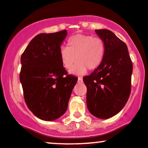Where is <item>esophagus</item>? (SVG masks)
I'll use <instances>...</instances> for the list:
<instances>
[{
	"label": "esophagus",
	"instance_id": "1",
	"mask_svg": "<svg viewBox=\"0 0 148 148\" xmlns=\"http://www.w3.org/2000/svg\"><path fill=\"white\" fill-rule=\"evenodd\" d=\"M78 83H83V79L81 77H79L78 79Z\"/></svg>",
	"mask_w": 148,
	"mask_h": 148
}]
</instances>
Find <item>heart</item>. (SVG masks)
Here are the masks:
<instances>
[{"mask_svg": "<svg viewBox=\"0 0 148 148\" xmlns=\"http://www.w3.org/2000/svg\"><path fill=\"white\" fill-rule=\"evenodd\" d=\"M68 47H61L59 56L64 69H70L76 75H83L87 69L95 70L102 63L106 53V45L102 38L90 35L76 34L67 42ZM77 59H76L75 58Z\"/></svg>", "mask_w": 148, "mask_h": 148, "instance_id": "obj_1", "label": "heart"}]
</instances>
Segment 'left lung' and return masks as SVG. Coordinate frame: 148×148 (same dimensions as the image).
I'll return each instance as SVG.
<instances>
[{"instance_id":"obj_1","label":"left lung","mask_w":148,"mask_h":148,"mask_svg":"<svg viewBox=\"0 0 148 148\" xmlns=\"http://www.w3.org/2000/svg\"><path fill=\"white\" fill-rule=\"evenodd\" d=\"M95 33L105 42V56L101 65L83 79L89 111L107 119L121 111L130 97L133 65L127 45L113 32L101 29Z\"/></svg>"}]
</instances>
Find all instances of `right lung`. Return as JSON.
Returning a JSON list of instances; mask_svg holds the SVG:
<instances>
[{
    "instance_id": "obj_1",
    "label": "right lung",
    "mask_w": 148,
    "mask_h": 148,
    "mask_svg": "<svg viewBox=\"0 0 148 148\" xmlns=\"http://www.w3.org/2000/svg\"><path fill=\"white\" fill-rule=\"evenodd\" d=\"M67 30L41 33L30 41L21 57L19 79L27 106L46 121L59 118L67 111L78 78L67 74L59 51Z\"/></svg>"
}]
</instances>
